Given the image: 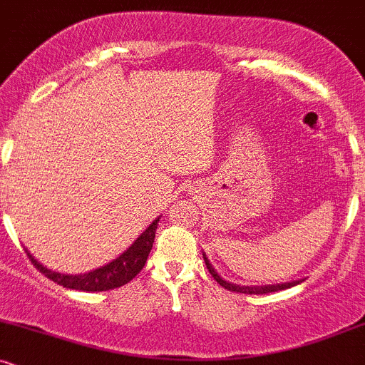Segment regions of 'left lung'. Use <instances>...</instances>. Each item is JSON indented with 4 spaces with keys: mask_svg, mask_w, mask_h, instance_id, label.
Instances as JSON below:
<instances>
[{
    "mask_svg": "<svg viewBox=\"0 0 365 365\" xmlns=\"http://www.w3.org/2000/svg\"><path fill=\"white\" fill-rule=\"evenodd\" d=\"M202 255H204V261H206V266H207L209 273L212 274V278H215L216 282L221 284V287L226 288V290H230V292H237V293H249V295H262V293H271V292L284 290V288L295 287V284H299L300 282H304V279H299V282H290V283H278V284H264V287H244V284L230 283V282H226V279H223V278H221L220 274L216 273V269H215V267H212V264L207 261L206 254H202Z\"/></svg>",
    "mask_w": 365,
    "mask_h": 365,
    "instance_id": "8db88e82",
    "label": "left lung"
}]
</instances>
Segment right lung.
Listing matches in <instances>:
<instances>
[{"instance_id": "1", "label": "right lung", "mask_w": 365, "mask_h": 365, "mask_svg": "<svg viewBox=\"0 0 365 365\" xmlns=\"http://www.w3.org/2000/svg\"><path fill=\"white\" fill-rule=\"evenodd\" d=\"M158 223L159 217H156V220L140 233L139 238H137L123 254H120L118 257L113 259V261L108 262L106 266L98 267V269L89 271V273L86 274H63L58 273V271H51L46 266H43L37 259H34V255L29 252L27 249H25V252H27L31 262L34 264L41 273L48 276L49 279H53L54 283L61 284V287L81 292H106L113 290V288L123 287V284L132 282V279L140 273L145 261H148L150 249H153Z\"/></svg>"}]
</instances>
